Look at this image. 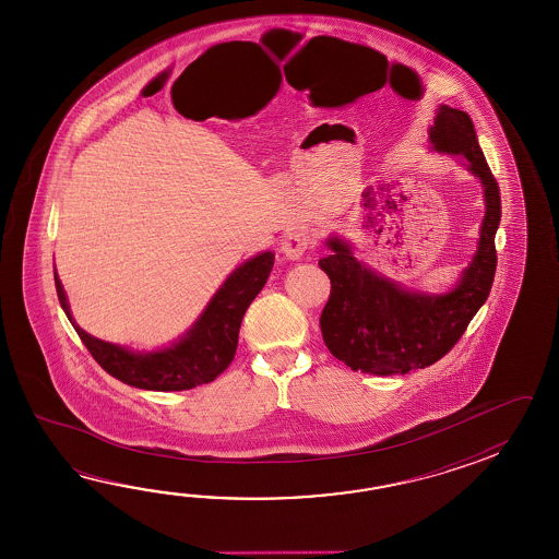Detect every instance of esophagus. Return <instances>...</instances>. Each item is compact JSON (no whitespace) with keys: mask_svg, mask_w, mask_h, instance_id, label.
<instances>
[{"mask_svg":"<svg viewBox=\"0 0 559 559\" xmlns=\"http://www.w3.org/2000/svg\"><path fill=\"white\" fill-rule=\"evenodd\" d=\"M313 236L306 231V229H292L289 234H285L282 239L280 250L284 253L287 260H299L309 248H313Z\"/></svg>","mask_w":559,"mask_h":559,"instance_id":"1","label":"esophagus"}]
</instances>
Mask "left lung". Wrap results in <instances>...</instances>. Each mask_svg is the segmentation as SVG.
Returning a JSON list of instances; mask_svg holds the SVG:
<instances>
[{
	"mask_svg": "<svg viewBox=\"0 0 559 559\" xmlns=\"http://www.w3.org/2000/svg\"><path fill=\"white\" fill-rule=\"evenodd\" d=\"M429 140L438 152L464 155L469 171L484 183L486 217L479 246L455 289L419 296L357 262L344 241L328 239L332 255L321 258L320 267L330 275L332 294L321 311V335L332 356L354 371L393 376L436 364L460 342L493 284L501 198L474 121L462 109L440 106Z\"/></svg>",
	"mask_w": 559,
	"mask_h": 559,
	"instance_id": "1",
	"label": "left lung"
}]
</instances>
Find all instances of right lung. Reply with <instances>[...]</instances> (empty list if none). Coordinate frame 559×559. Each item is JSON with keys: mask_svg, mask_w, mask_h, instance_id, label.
Masks as SVG:
<instances>
[{"mask_svg": "<svg viewBox=\"0 0 559 559\" xmlns=\"http://www.w3.org/2000/svg\"><path fill=\"white\" fill-rule=\"evenodd\" d=\"M274 253L263 251L239 265L219 287L202 318L178 344L154 354H133L119 345L107 344L85 333L70 313L60 277L56 274V292L68 320L95 361L109 376L133 388L152 392H181L214 381L236 356L239 325L246 309L262 292L272 274Z\"/></svg>", "mask_w": 559, "mask_h": 559, "instance_id": "add662e5", "label": "right lung"}]
</instances>
